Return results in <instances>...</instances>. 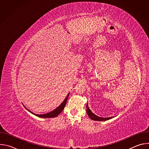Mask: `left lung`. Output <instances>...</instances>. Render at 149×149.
Listing matches in <instances>:
<instances>
[{"label": "left lung", "instance_id": "1", "mask_svg": "<svg viewBox=\"0 0 149 149\" xmlns=\"http://www.w3.org/2000/svg\"><path fill=\"white\" fill-rule=\"evenodd\" d=\"M87 113L88 114V116H89V117L93 120H95V121H105V120H107L110 119L111 117H108V118H102V117H100L97 116L96 115H95L93 113H92V111L90 110V109L88 108V104H87Z\"/></svg>", "mask_w": 149, "mask_h": 149}]
</instances>
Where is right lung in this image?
Listing matches in <instances>:
<instances>
[{
  "label": "right lung",
  "instance_id": "obj_1",
  "mask_svg": "<svg viewBox=\"0 0 149 149\" xmlns=\"http://www.w3.org/2000/svg\"><path fill=\"white\" fill-rule=\"evenodd\" d=\"M68 95H69V94H68V95L67 96V97L65 98V99L64 100V101H63L62 102V103L58 107H57L55 110H54V111L50 112V113H47V114H35L32 112H31L30 110H28L25 106V108H26V109L29 111V112H31L32 114L35 115L36 116H38V117H41V118H52V117H57L61 112L63 110V109L65 108V106L66 105V103H67V100H68Z\"/></svg>",
  "mask_w": 149,
  "mask_h": 149
}]
</instances>
